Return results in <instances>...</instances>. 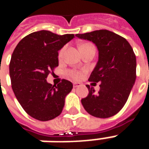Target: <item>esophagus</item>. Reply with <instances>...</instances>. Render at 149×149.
I'll return each instance as SVG.
<instances>
[{"mask_svg": "<svg viewBox=\"0 0 149 149\" xmlns=\"http://www.w3.org/2000/svg\"><path fill=\"white\" fill-rule=\"evenodd\" d=\"M81 86V83H78V82H74L73 83V87L74 88H77Z\"/></svg>", "mask_w": 149, "mask_h": 149, "instance_id": "esophagus-1", "label": "esophagus"}]
</instances>
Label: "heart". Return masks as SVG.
<instances>
[{
  "instance_id": "b5f03b06",
  "label": "heart",
  "mask_w": 149,
  "mask_h": 149,
  "mask_svg": "<svg viewBox=\"0 0 149 149\" xmlns=\"http://www.w3.org/2000/svg\"><path fill=\"white\" fill-rule=\"evenodd\" d=\"M90 45L89 43H84V44H81V45H80V48H81L82 46H84V45ZM64 49H63L61 50V52L59 53V56L61 57L63 54V52H64ZM69 76L71 77L74 78V79H80V78L82 77V72H78V71H71L69 72Z\"/></svg>"
}]
</instances>
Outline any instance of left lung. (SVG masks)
Instances as JSON below:
<instances>
[{"label": "left lung", "mask_w": 149, "mask_h": 149, "mask_svg": "<svg viewBox=\"0 0 149 149\" xmlns=\"http://www.w3.org/2000/svg\"><path fill=\"white\" fill-rule=\"evenodd\" d=\"M76 36L92 41L98 49V61L88 81L100 82V90L96 93L87 84L88 94L81 104L90 115L111 117L124 107L135 84L136 59L133 49L125 38L106 29Z\"/></svg>", "instance_id": "8db88e82"}]
</instances>
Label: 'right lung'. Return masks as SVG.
I'll return each instance as SVG.
<instances>
[{"mask_svg": "<svg viewBox=\"0 0 149 149\" xmlns=\"http://www.w3.org/2000/svg\"><path fill=\"white\" fill-rule=\"evenodd\" d=\"M74 37L73 34L37 31L24 37L13 52L9 64L13 91L24 111L38 120L58 116L72 88L67 80L52 85L46 79L58 66L59 50Z\"/></svg>", "mask_w": 149, "mask_h": 149, "instance_id": "obj_1", "label": "right lung"}]
</instances>
